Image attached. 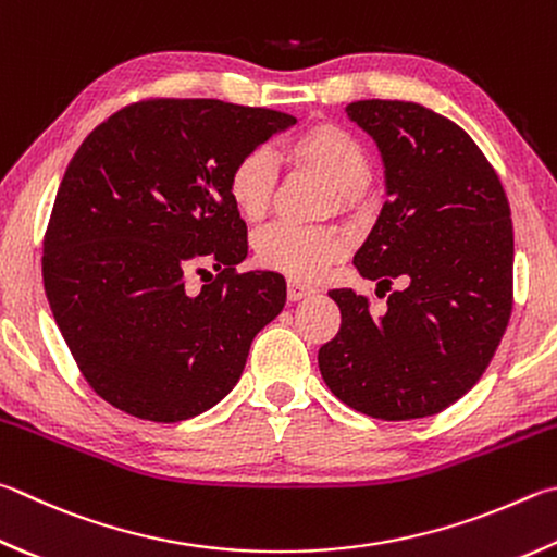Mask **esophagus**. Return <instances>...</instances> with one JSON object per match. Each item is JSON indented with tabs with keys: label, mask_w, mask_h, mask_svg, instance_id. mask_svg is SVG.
Masks as SVG:
<instances>
[{
	"label": "esophagus",
	"mask_w": 557,
	"mask_h": 557,
	"mask_svg": "<svg viewBox=\"0 0 557 557\" xmlns=\"http://www.w3.org/2000/svg\"><path fill=\"white\" fill-rule=\"evenodd\" d=\"M309 295H313V287L305 285V282H299V280H287V297H289V301H299V299H305Z\"/></svg>",
	"instance_id": "obj_1"
}]
</instances>
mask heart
Masks as SVG:
<instances>
[{
	"label": "heart",
	"mask_w": 557,
	"mask_h": 557,
	"mask_svg": "<svg viewBox=\"0 0 557 557\" xmlns=\"http://www.w3.org/2000/svg\"><path fill=\"white\" fill-rule=\"evenodd\" d=\"M292 170H309L331 185L329 211H350L372 180V160L366 146L343 126L311 124L282 150ZM280 185L275 156L252 148L236 158L228 170V197L248 221L270 211ZM346 252V236L333 226H295L277 221L256 236L260 265L292 280H319Z\"/></svg>",
	"instance_id": "heart-1"
}]
</instances>
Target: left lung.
<instances>
[{
  "label": "left lung",
  "mask_w": 557,
  "mask_h": 557,
  "mask_svg": "<svg viewBox=\"0 0 557 557\" xmlns=\"http://www.w3.org/2000/svg\"><path fill=\"white\" fill-rule=\"evenodd\" d=\"M346 111L384 160L389 199L352 265L387 305L372 309L366 295L331 289L341 329L319 348V370L343 404L372 419L431 417L474 387L507 331L509 201L455 121L397 99H362ZM394 278L403 287L391 293Z\"/></svg>",
  "instance_id": "8db88e82"
}]
</instances>
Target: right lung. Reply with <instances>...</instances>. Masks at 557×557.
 Here are the masks:
<instances>
[{
	"mask_svg": "<svg viewBox=\"0 0 557 557\" xmlns=\"http://www.w3.org/2000/svg\"><path fill=\"white\" fill-rule=\"evenodd\" d=\"M295 124L275 109L150 97L119 109L77 148L40 265L60 333L111 407L175 423L236 387L287 285L277 272L236 270L248 228L228 197V170ZM205 261L218 275L191 296L184 275Z\"/></svg>",
	"mask_w": 557,
	"mask_h": 557,
	"instance_id": "right-lung-1",
	"label": "right lung"
}]
</instances>
